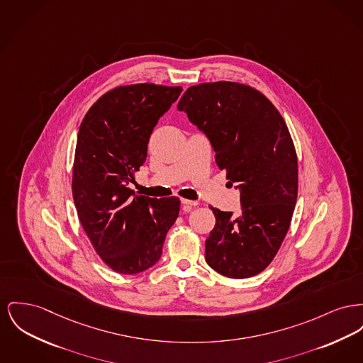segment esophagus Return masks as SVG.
<instances>
[{"label": "esophagus", "mask_w": 363, "mask_h": 363, "mask_svg": "<svg viewBox=\"0 0 363 363\" xmlns=\"http://www.w3.org/2000/svg\"><path fill=\"white\" fill-rule=\"evenodd\" d=\"M181 203L186 207V210H188V211H189L192 207H196V206L199 204L196 200H188V199H182V200H181Z\"/></svg>", "instance_id": "obj_1"}]
</instances>
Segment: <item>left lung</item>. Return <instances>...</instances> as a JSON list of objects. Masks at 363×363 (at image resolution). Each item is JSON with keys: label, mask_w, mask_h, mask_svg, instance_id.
Segmentation results:
<instances>
[{"label": "left lung", "mask_w": 363, "mask_h": 363, "mask_svg": "<svg viewBox=\"0 0 363 363\" xmlns=\"http://www.w3.org/2000/svg\"><path fill=\"white\" fill-rule=\"evenodd\" d=\"M210 140L215 162L240 188L235 218L210 206L215 226L206 262L225 277H252L277 255L298 199V156L285 121L251 86L228 81L191 86L178 103Z\"/></svg>", "instance_id": "8db88e82"}]
</instances>
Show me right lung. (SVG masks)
I'll return each mask as SVG.
<instances>
[{
    "label": "right lung",
    "instance_id": "add662e5",
    "mask_svg": "<svg viewBox=\"0 0 363 363\" xmlns=\"http://www.w3.org/2000/svg\"><path fill=\"white\" fill-rule=\"evenodd\" d=\"M181 91V86H118L90 107L81 123L72 167L74 203L94 251L119 274L153 266L178 218V197L135 194L128 182L147 159L153 128Z\"/></svg>",
    "mask_w": 363,
    "mask_h": 363
}]
</instances>
